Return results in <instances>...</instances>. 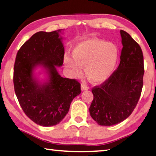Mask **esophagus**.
<instances>
[{
	"mask_svg": "<svg viewBox=\"0 0 156 156\" xmlns=\"http://www.w3.org/2000/svg\"><path fill=\"white\" fill-rule=\"evenodd\" d=\"M89 89V87L85 83H82L81 84V90L82 91H85V90H88Z\"/></svg>",
	"mask_w": 156,
	"mask_h": 156,
	"instance_id": "esophagus-1",
	"label": "esophagus"
}]
</instances>
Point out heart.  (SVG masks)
Returning a JSON list of instances; mask_svg holds the SVG:
<instances>
[{"label":"heart","mask_w":156,"mask_h":156,"mask_svg":"<svg viewBox=\"0 0 156 156\" xmlns=\"http://www.w3.org/2000/svg\"><path fill=\"white\" fill-rule=\"evenodd\" d=\"M73 58L65 57V67L73 76L82 73L81 67H85L87 78L94 84L107 81L115 72L118 60V49L114 44L90 38L79 42L72 51Z\"/></svg>","instance_id":"b5f03b06"}]
</instances>
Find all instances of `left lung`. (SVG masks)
<instances>
[{
    "label": "left lung",
    "instance_id": "8db88e82",
    "mask_svg": "<svg viewBox=\"0 0 156 156\" xmlns=\"http://www.w3.org/2000/svg\"><path fill=\"white\" fill-rule=\"evenodd\" d=\"M122 49L117 70L92 89L94 100L89 111L101 126H112L127 118L138 103L143 86V54L128 33L120 30Z\"/></svg>",
    "mask_w": 156,
    "mask_h": 156
}]
</instances>
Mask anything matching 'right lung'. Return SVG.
I'll return each instance as SVG.
<instances>
[{
    "mask_svg": "<svg viewBox=\"0 0 156 156\" xmlns=\"http://www.w3.org/2000/svg\"><path fill=\"white\" fill-rule=\"evenodd\" d=\"M64 30L34 34L18 50L16 58V95L25 114L41 126H51L61 122L73 98L81 93L78 81L62 78L57 71L64 59L60 35ZM38 68L46 73L44 80L36 76Z\"/></svg>",
    "mask_w": 156,
    "mask_h": 156,
    "instance_id": "1",
    "label": "right lung"
}]
</instances>
